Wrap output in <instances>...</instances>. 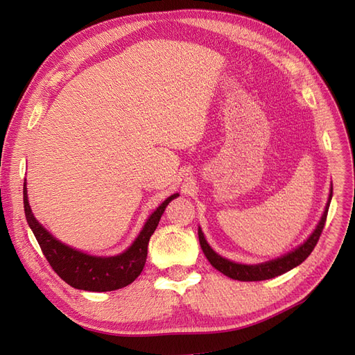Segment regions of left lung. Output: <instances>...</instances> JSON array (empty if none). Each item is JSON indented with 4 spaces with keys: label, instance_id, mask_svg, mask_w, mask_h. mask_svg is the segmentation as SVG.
I'll use <instances>...</instances> for the list:
<instances>
[{
    "label": "left lung",
    "instance_id": "left-lung-1",
    "mask_svg": "<svg viewBox=\"0 0 355 355\" xmlns=\"http://www.w3.org/2000/svg\"><path fill=\"white\" fill-rule=\"evenodd\" d=\"M332 192H334V188L331 189V195H329V201L326 204V210L320 218V222L314 229L313 234L310 235V238L305 241L302 245H300L297 250L288 252L284 257H279V259H276V260L261 263V264H254V266L238 264L234 261H229L211 250V247L207 243L201 229H198L201 250L205 254L207 260L210 261V264L214 268H217L220 273L226 275L230 279L242 280V282H254V280L257 282V280H266V279H272V277L284 275V273L292 270L294 267L300 266L305 259H307V257L311 254V251L314 250L315 243L319 242V238L322 235L324 223H326L329 204H331V200H332Z\"/></svg>",
    "mask_w": 355,
    "mask_h": 355
}]
</instances>
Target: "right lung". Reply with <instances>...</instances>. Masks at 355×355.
Returning a JSON list of instances; mask_svg holds the SVG:
<instances>
[{
	"instance_id": "add662e5",
	"label": "right lung",
	"mask_w": 355,
	"mask_h": 355,
	"mask_svg": "<svg viewBox=\"0 0 355 355\" xmlns=\"http://www.w3.org/2000/svg\"><path fill=\"white\" fill-rule=\"evenodd\" d=\"M178 195L179 193H173L172 197L163 201V204L146 220L139 236L123 254L114 257H94L61 243L50 232H46L42 225L36 222L28 202L26 182L23 183L24 214H26L28 223L46 261L71 288L92 292H107L125 288L141 275L146 261V254H148L150 238L157 229L167 204Z\"/></svg>"
}]
</instances>
